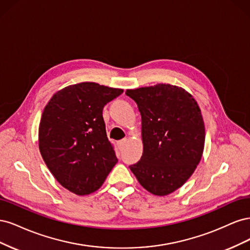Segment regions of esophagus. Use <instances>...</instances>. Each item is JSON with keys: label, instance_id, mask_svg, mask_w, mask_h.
Returning a JSON list of instances; mask_svg holds the SVG:
<instances>
[{"label": "esophagus", "instance_id": "obj_1", "mask_svg": "<svg viewBox=\"0 0 250 250\" xmlns=\"http://www.w3.org/2000/svg\"><path fill=\"white\" fill-rule=\"evenodd\" d=\"M126 142H127V140H126V139L120 140V141L118 142V146H119V148H120V149H121V148H123V146H124L125 144H126Z\"/></svg>", "mask_w": 250, "mask_h": 250}]
</instances>
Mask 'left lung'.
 <instances>
[{"label": "left lung", "mask_w": 250, "mask_h": 250, "mask_svg": "<svg viewBox=\"0 0 250 250\" xmlns=\"http://www.w3.org/2000/svg\"><path fill=\"white\" fill-rule=\"evenodd\" d=\"M142 117L143 155L130 170L143 188L168 195L190 178L206 140L201 111L185 89L170 84L127 89Z\"/></svg>", "instance_id": "8db88e82"}]
</instances>
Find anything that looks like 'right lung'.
Wrapping results in <instances>:
<instances>
[{"label":"right lung","instance_id":"1","mask_svg":"<svg viewBox=\"0 0 250 250\" xmlns=\"http://www.w3.org/2000/svg\"><path fill=\"white\" fill-rule=\"evenodd\" d=\"M123 89L83 82L59 90L44 107L41 154L56 180L77 195L97 191L118 163L103 108Z\"/></svg>","mask_w":250,"mask_h":250}]
</instances>
